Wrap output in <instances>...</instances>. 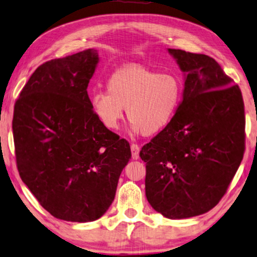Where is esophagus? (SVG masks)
<instances>
[{"mask_svg":"<svg viewBox=\"0 0 257 257\" xmlns=\"http://www.w3.org/2000/svg\"><path fill=\"white\" fill-rule=\"evenodd\" d=\"M131 152H132V158L137 160L139 159V153H140V147L139 145L137 144H132L131 145Z\"/></svg>","mask_w":257,"mask_h":257,"instance_id":"34e87169","label":"esophagus"}]
</instances>
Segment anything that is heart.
<instances>
[{"label": "heart", "mask_w": 257, "mask_h": 257, "mask_svg": "<svg viewBox=\"0 0 257 257\" xmlns=\"http://www.w3.org/2000/svg\"><path fill=\"white\" fill-rule=\"evenodd\" d=\"M182 95L183 87L176 74L131 65L117 69L109 77L106 91L92 92L90 106L106 128L119 127L126 109L136 131L154 136L173 120Z\"/></svg>", "instance_id": "b5f03b06"}]
</instances>
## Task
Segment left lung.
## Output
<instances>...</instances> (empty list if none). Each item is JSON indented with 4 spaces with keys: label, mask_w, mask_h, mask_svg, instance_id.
Instances as JSON below:
<instances>
[{
    "label": "left lung",
    "mask_w": 257,
    "mask_h": 257,
    "mask_svg": "<svg viewBox=\"0 0 257 257\" xmlns=\"http://www.w3.org/2000/svg\"><path fill=\"white\" fill-rule=\"evenodd\" d=\"M185 73L183 101L173 120L144 145L145 189L166 218L210 211L227 191L244 154L241 90L213 58L169 48Z\"/></svg>",
    "instance_id": "8db88e82"
}]
</instances>
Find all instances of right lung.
<instances>
[{"label": "right lung", "mask_w": 257, "mask_h": 257, "mask_svg": "<svg viewBox=\"0 0 257 257\" xmlns=\"http://www.w3.org/2000/svg\"><path fill=\"white\" fill-rule=\"evenodd\" d=\"M97 62L90 48L44 62L14 107L22 181L44 209L66 221L101 218L131 159L128 141L107 130L90 106L87 88Z\"/></svg>", "instance_id": "add662e5"}]
</instances>
